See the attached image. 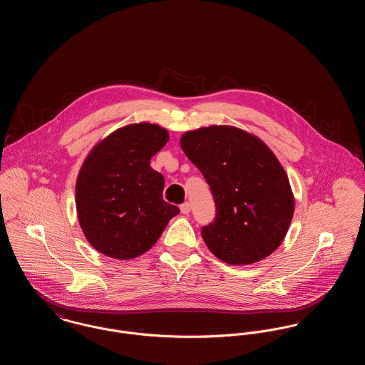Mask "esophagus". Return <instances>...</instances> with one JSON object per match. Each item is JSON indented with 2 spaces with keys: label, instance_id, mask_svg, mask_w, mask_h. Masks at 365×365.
Returning a JSON list of instances; mask_svg holds the SVG:
<instances>
[{
  "label": "esophagus",
  "instance_id": "1",
  "mask_svg": "<svg viewBox=\"0 0 365 365\" xmlns=\"http://www.w3.org/2000/svg\"><path fill=\"white\" fill-rule=\"evenodd\" d=\"M190 204H189V202H185V204H182V205H180V212H182L183 215L190 213Z\"/></svg>",
  "mask_w": 365,
  "mask_h": 365
}]
</instances>
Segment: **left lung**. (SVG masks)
<instances>
[{"label":"left lung","mask_w":365,"mask_h":365,"mask_svg":"<svg viewBox=\"0 0 365 365\" xmlns=\"http://www.w3.org/2000/svg\"><path fill=\"white\" fill-rule=\"evenodd\" d=\"M179 143L215 198L216 219L201 232L209 250L230 265H249L274 253L295 207L289 178L274 152L234 125L190 130Z\"/></svg>","instance_id":"8db88e82"}]
</instances>
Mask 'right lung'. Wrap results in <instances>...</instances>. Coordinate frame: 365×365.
Wrapping results in <instances>:
<instances>
[{
	"mask_svg": "<svg viewBox=\"0 0 365 365\" xmlns=\"http://www.w3.org/2000/svg\"><path fill=\"white\" fill-rule=\"evenodd\" d=\"M170 139L167 128L133 123L98 140L76 178L79 226L97 252L135 259L160 238L179 208L163 200L164 176L150 158Z\"/></svg>",
	"mask_w": 365,
	"mask_h": 365,
	"instance_id": "right-lung-1",
	"label": "right lung"
}]
</instances>
